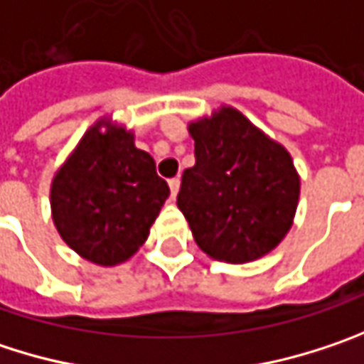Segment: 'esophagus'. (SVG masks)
Listing matches in <instances>:
<instances>
[{
    "mask_svg": "<svg viewBox=\"0 0 364 364\" xmlns=\"http://www.w3.org/2000/svg\"><path fill=\"white\" fill-rule=\"evenodd\" d=\"M178 191H180V178H171L169 180V195H171V198L178 196Z\"/></svg>",
    "mask_w": 364,
    "mask_h": 364,
    "instance_id": "obj_1",
    "label": "esophagus"
}]
</instances>
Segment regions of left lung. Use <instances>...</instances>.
Returning <instances> with one entry per match:
<instances>
[{
  "label": "left lung",
  "mask_w": 364,
  "mask_h": 364,
  "mask_svg": "<svg viewBox=\"0 0 364 364\" xmlns=\"http://www.w3.org/2000/svg\"><path fill=\"white\" fill-rule=\"evenodd\" d=\"M188 132L196 161L184 169L178 209L195 242L225 263L265 257L299 207L300 176L288 149L230 105L193 119Z\"/></svg>",
  "instance_id": "left-lung-1"
}]
</instances>
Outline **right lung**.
Masks as SVG:
<instances>
[{
  "instance_id": "1",
  "label": "right lung",
  "mask_w": 364,
  "mask_h": 364,
  "mask_svg": "<svg viewBox=\"0 0 364 364\" xmlns=\"http://www.w3.org/2000/svg\"><path fill=\"white\" fill-rule=\"evenodd\" d=\"M168 195L134 132L99 117L51 180V218L74 252L114 267L143 247Z\"/></svg>"
}]
</instances>
